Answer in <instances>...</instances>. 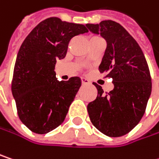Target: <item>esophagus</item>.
<instances>
[{
  "instance_id": "1",
  "label": "esophagus",
  "mask_w": 159,
  "mask_h": 159,
  "mask_svg": "<svg viewBox=\"0 0 159 159\" xmlns=\"http://www.w3.org/2000/svg\"><path fill=\"white\" fill-rule=\"evenodd\" d=\"M81 80H82V84H90V82L86 79V78H82Z\"/></svg>"
}]
</instances>
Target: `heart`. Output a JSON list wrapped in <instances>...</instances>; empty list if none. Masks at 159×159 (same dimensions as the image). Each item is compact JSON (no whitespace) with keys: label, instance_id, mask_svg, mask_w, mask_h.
<instances>
[{"label":"heart","instance_id":"heart-1","mask_svg":"<svg viewBox=\"0 0 159 159\" xmlns=\"http://www.w3.org/2000/svg\"><path fill=\"white\" fill-rule=\"evenodd\" d=\"M97 38H100V37L98 36H92L90 38V40H92V39H97Z\"/></svg>","mask_w":159,"mask_h":159}]
</instances>
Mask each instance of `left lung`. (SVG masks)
Here are the masks:
<instances>
[{
	"mask_svg": "<svg viewBox=\"0 0 159 159\" xmlns=\"http://www.w3.org/2000/svg\"><path fill=\"white\" fill-rule=\"evenodd\" d=\"M86 27L107 42L99 71L111 77L114 84V89L105 93L94 83L97 96L87 106L88 115L103 134L122 137L145 114L152 89L149 68L137 41L121 24L107 20L98 24L87 23Z\"/></svg>",
	"mask_w": 159,
	"mask_h": 159,
	"instance_id": "1",
	"label": "left lung"
}]
</instances>
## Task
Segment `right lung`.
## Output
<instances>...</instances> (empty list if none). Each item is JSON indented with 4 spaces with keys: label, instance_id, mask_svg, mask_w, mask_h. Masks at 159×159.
I'll return each mask as SVG.
<instances>
[{
    "label": "right lung",
    "instance_id": "obj_1",
    "mask_svg": "<svg viewBox=\"0 0 159 159\" xmlns=\"http://www.w3.org/2000/svg\"><path fill=\"white\" fill-rule=\"evenodd\" d=\"M83 24L51 17L28 34L18 52L11 82L19 118L31 131L46 134L64 122L81 86L78 76L58 81L54 67L73 37L87 33Z\"/></svg>",
    "mask_w": 159,
    "mask_h": 159
}]
</instances>
